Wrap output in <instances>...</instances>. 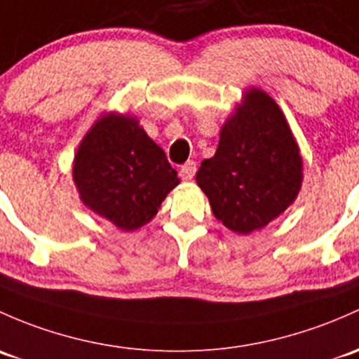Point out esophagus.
Segmentation results:
<instances>
[{"instance_id": "34e87169", "label": "esophagus", "mask_w": 359, "mask_h": 359, "mask_svg": "<svg viewBox=\"0 0 359 359\" xmlns=\"http://www.w3.org/2000/svg\"><path fill=\"white\" fill-rule=\"evenodd\" d=\"M196 170H198V167H196V161L189 160V161H186L182 167H180L179 173H180V177H182L184 180H191V179H194Z\"/></svg>"}]
</instances>
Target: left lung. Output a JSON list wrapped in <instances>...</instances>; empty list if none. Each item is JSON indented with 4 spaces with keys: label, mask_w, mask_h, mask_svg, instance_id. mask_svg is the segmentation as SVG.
<instances>
[{
    "label": "left lung",
    "mask_w": 359,
    "mask_h": 359,
    "mask_svg": "<svg viewBox=\"0 0 359 359\" xmlns=\"http://www.w3.org/2000/svg\"><path fill=\"white\" fill-rule=\"evenodd\" d=\"M303 161L284 113L259 89L222 127L217 153L196 173L213 215L237 233L265 227L296 199Z\"/></svg>",
    "instance_id": "1"
}]
</instances>
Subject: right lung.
I'll return each mask as SVG.
<instances>
[{
  "instance_id": "add662e5",
  "label": "right lung",
  "mask_w": 359,
  "mask_h": 359,
  "mask_svg": "<svg viewBox=\"0 0 359 359\" xmlns=\"http://www.w3.org/2000/svg\"><path fill=\"white\" fill-rule=\"evenodd\" d=\"M74 180L82 201L122 230L149 222L179 184L163 149L137 120L115 113L97 120L84 137Z\"/></svg>"
}]
</instances>
